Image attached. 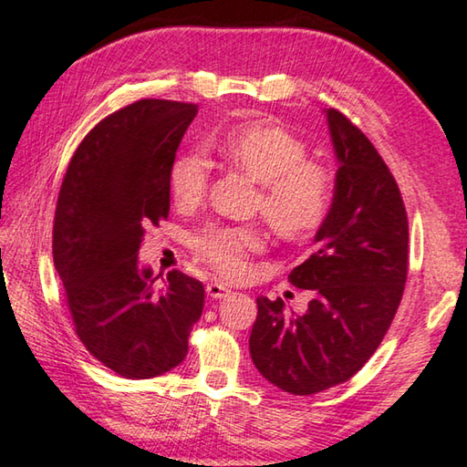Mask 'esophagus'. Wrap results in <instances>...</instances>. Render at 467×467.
<instances>
[{"label": "esophagus", "mask_w": 467, "mask_h": 467, "mask_svg": "<svg viewBox=\"0 0 467 467\" xmlns=\"http://www.w3.org/2000/svg\"><path fill=\"white\" fill-rule=\"evenodd\" d=\"M205 292H208L210 298H224L231 290H228L224 284H220V282H210L208 286H205Z\"/></svg>", "instance_id": "34e87169"}]
</instances>
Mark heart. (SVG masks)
<instances>
[{"instance_id": "obj_1", "label": "heart", "mask_w": 467, "mask_h": 467, "mask_svg": "<svg viewBox=\"0 0 467 467\" xmlns=\"http://www.w3.org/2000/svg\"><path fill=\"white\" fill-rule=\"evenodd\" d=\"M233 167L262 183L255 208L286 241H300L326 224L336 202V175L329 164L306 158L309 148L295 131L272 119H255L228 130L216 144ZM208 187V162L197 152L177 156L169 169L172 202L200 203ZM192 251L212 270L231 280L249 272V257L264 249V233L253 224H205L189 239Z\"/></svg>"}]
</instances>
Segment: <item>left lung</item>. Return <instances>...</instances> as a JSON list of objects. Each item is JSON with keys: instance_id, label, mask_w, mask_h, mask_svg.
<instances>
[{"instance_id": "8db88e82", "label": "left lung", "mask_w": 467, "mask_h": 467, "mask_svg": "<svg viewBox=\"0 0 467 467\" xmlns=\"http://www.w3.org/2000/svg\"><path fill=\"white\" fill-rule=\"evenodd\" d=\"M327 123L339 161L336 202L313 255L288 282L313 292L303 315L257 298L253 365L292 395L346 383L373 357L398 313L408 280V214L401 192L370 140L337 109Z\"/></svg>"}]
</instances>
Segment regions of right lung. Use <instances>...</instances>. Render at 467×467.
<instances>
[{
    "instance_id": "right-lung-1",
    "label": "right lung",
    "mask_w": 467,
    "mask_h": 467,
    "mask_svg": "<svg viewBox=\"0 0 467 467\" xmlns=\"http://www.w3.org/2000/svg\"><path fill=\"white\" fill-rule=\"evenodd\" d=\"M197 105L141 99L94 125L67 164L53 220V262L74 329L94 358L150 379L187 357L203 284L179 270L154 288L140 270L146 228L169 218V169Z\"/></svg>"
}]
</instances>
